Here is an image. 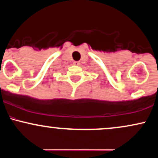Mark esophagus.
<instances>
[{"label": "esophagus", "mask_w": 158, "mask_h": 158, "mask_svg": "<svg viewBox=\"0 0 158 158\" xmlns=\"http://www.w3.org/2000/svg\"><path fill=\"white\" fill-rule=\"evenodd\" d=\"M79 64H80V63H79V61H73V64L76 65V66H79Z\"/></svg>", "instance_id": "obj_1"}]
</instances>
